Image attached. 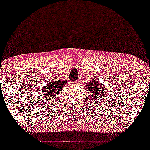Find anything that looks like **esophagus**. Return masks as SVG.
<instances>
[{
    "label": "esophagus",
    "mask_w": 150,
    "mask_h": 150,
    "mask_svg": "<svg viewBox=\"0 0 150 150\" xmlns=\"http://www.w3.org/2000/svg\"><path fill=\"white\" fill-rule=\"evenodd\" d=\"M74 82H75V83H77V82H78V80H76V81H75Z\"/></svg>",
    "instance_id": "esophagus-1"
}]
</instances>
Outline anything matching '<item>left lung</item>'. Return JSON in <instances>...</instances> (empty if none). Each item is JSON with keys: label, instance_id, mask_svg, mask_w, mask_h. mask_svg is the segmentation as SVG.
I'll return each mask as SVG.
<instances>
[{"label": "left lung", "instance_id": "8db88e82", "mask_svg": "<svg viewBox=\"0 0 150 150\" xmlns=\"http://www.w3.org/2000/svg\"><path fill=\"white\" fill-rule=\"evenodd\" d=\"M86 88L92 94L93 98L98 100L99 99V101L101 98H103V96H105L106 89L105 88L103 83H99V81L98 79L93 78L91 82H88L86 83Z\"/></svg>", "mask_w": 150, "mask_h": 150}]
</instances>
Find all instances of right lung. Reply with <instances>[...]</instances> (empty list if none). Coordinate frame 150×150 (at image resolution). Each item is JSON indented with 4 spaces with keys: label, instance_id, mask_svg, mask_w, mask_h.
I'll use <instances>...</instances> for the list:
<instances>
[{
    "label": "right lung",
    "instance_id": "add662e5",
    "mask_svg": "<svg viewBox=\"0 0 150 150\" xmlns=\"http://www.w3.org/2000/svg\"><path fill=\"white\" fill-rule=\"evenodd\" d=\"M67 80H57L51 81L49 83L45 86L43 88V94L47 98H54L56 94L59 93L64 86L67 83Z\"/></svg>",
    "mask_w": 150,
    "mask_h": 150
}]
</instances>
